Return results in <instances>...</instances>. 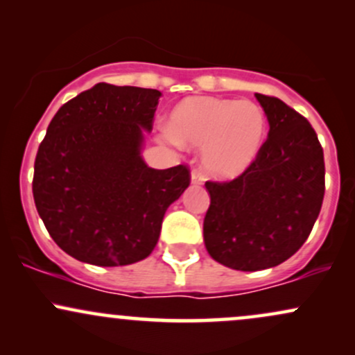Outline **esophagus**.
Listing matches in <instances>:
<instances>
[{"instance_id": "obj_1", "label": "esophagus", "mask_w": 355, "mask_h": 355, "mask_svg": "<svg viewBox=\"0 0 355 355\" xmlns=\"http://www.w3.org/2000/svg\"><path fill=\"white\" fill-rule=\"evenodd\" d=\"M202 180H203L202 173L198 172V170H193V172H191V183H193V185H200Z\"/></svg>"}]
</instances>
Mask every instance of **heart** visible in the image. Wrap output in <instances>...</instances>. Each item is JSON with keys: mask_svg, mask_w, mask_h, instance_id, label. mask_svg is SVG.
Returning <instances> with one entry per match:
<instances>
[{"mask_svg": "<svg viewBox=\"0 0 355 355\" xmlns=\"http://www.w3.org/2000/svg\"><path fill=\"white\" fill-rule=\"evenodd\" d=\"M267 135L263 110L252 101L191 96L170 116L165 140L202 146V166L218 180L239 177L255 162Z\"/></svg>", "mask_w": 355, "mask_h": 355, "instance_id": "1", "label": "heart"}]
</instances>
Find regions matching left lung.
Here are the masks:
<instances>
[{"instance_id": "1", "label": "left lung", "mask_w": 355, "mask_h": 355, "mask_svg": "<svg viewBox=\"0 0 355 355\" xmlns=\"http://www.w3.org/2000/svg\"><path fill=\"white\" fill-rule=\"evenodd\" d=\"M267 140L243 173L205 182L210 207L203 242L214 260L255 272L285 262L311 235L324 200V150L307 118L275 96L255 93Z\"/></svg>"}]
</instances>
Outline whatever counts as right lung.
Masks as SVG:
<instances>
[{
	"mask_svg": "<svg viewBox=\"0 0 355 355\" xmlns=\"http://www.w3.org/2000/svg\"><path fill=\"white\" fill-rule=\"evenodd\" d=\"M162 93L98 83L53 116L35 160L33 197L48 234L80 262L118 267L152 254L190 170L141 158Z\"/></svg>",
	"mask_w": 355,
	"mask_h": 355,
	"instance_id": "obj_1",
	"label": "right lung"
}]
</instances>
